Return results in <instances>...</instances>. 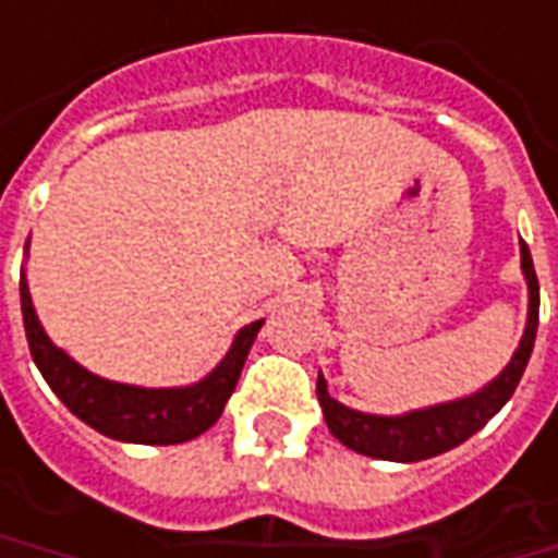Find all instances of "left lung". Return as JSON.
<instances>
[{
  "instance_id": "1",
  "label": "left lung",
  "mask_w": 558,
  "mask_h": 558,
  "mask_svg": "<svg viewBox=\"0 0 558 558\" xmlns=\"http://www.w3.org/2000/svg\"><path fill=\"white\" fill-rule=\"evenodd\" d=\"M519 253H522V275L529 283V320H525V333L519 339V349L512 352L507 367L478 392L453 398L445 404H433V408L398 413V416L345 408L342 401L330 398L327 379L317 374V401L324 408V420H327V429L333 433V438H339L345 448L364 453V457H374V460L416 463V460H429V457L451 451L457 445H463L470 435L478 433L512 398L519 379L529 367L534 337H537L541 287H537L529 243H519Z\"/></svg>"
}]
</instances>
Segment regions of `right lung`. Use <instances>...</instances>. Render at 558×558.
Masks as SVG:
<instances>
[{
	"label": "right lung",
	"mask_w": 558,
	"mask_h": 558,
	"mask_svg": "<svg viewBox=\"0 0 558 558\" xmlns=\"http://www.w3.org/2000/svg\"><path fill=\"white\" fill-rule=\"evenodd\" d=\"M21 312H24L29 355L36 361L39 374L46 376L51 392L95 433L132 445H182L206 433L225 411L241 379L243 361L262 330V320L241 327L228 355L197 383L172 386V389H145V386L113 383L92 374L64 349H58L36 317L27 271H21Z\"/></svg>",
	"instance_id": "obj_1"
}]
</instances>
